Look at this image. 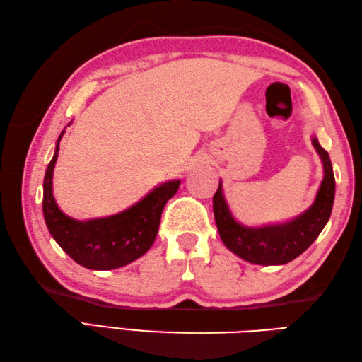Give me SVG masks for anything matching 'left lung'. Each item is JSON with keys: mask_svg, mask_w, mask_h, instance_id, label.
<instances>
[{"mask_svg": "<svg viewBox=\"0 0 362 362\" xmlns=\"http://www.w3.org/2000/svg\"><path fill=\"white\" fill-rule=\"evenodd\" d=\"M313 144L324 161V182L311 209L286 224L259 228L238 224L226 204L219 182V188L213 196L214 219L222 241L238 257L253 264H286L302 255L324 230L334 202V174L328 152L319 144L317 138H313Z\"/></svg>", "mask_w": 362, "mask_h": 362, "instance_id": "left-lung-1", "label": "left lung"}]
</instances>
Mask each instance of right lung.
<instances>
[{
    "mask_svg": "<svg viewBox=\"0 0 362 362\" xmlns=\"http://www.w3.org/2000/svg\"><path fill=\"white\" fill-rule=\"evenodd\" d=\"M49 161L43 182V214L54 240L76 263L95 271H110L132 263L151 249L156 240L161 211L179 189L180 180L166 182L152 189L130 209L109 218L76 221L59 210L52 196V171L59 156Z\"/></svg>",
    "mask_w": 362,
    "mask_h": 362,
    "instance_id": "add662e5",
    "label": "right lung"
}]
</instances>
